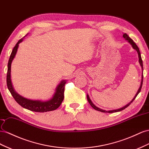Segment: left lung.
Wrapping results in <instances>:
<instances>
[{
    "label": "left lung",
    "mask_w": 149,
    "mask_h": 149,
    "mask_svg": "<svg viewBox=\"0 0 149 149\" xmlns=\"http://www.w3.org/2000/svg\"><path fill=\"white\" fill-rule=\"evenodd\" d=\"M123 37H124L125 40H128V42H129V43L131 44V45L132 46L133 49H135V50H136V51H137V53H138V56H139V63H140V65H141V67H142V80H141V86H140V87H139V90H138V91H137V93H136L135 95L134 96V97L133 98V99L128 104H127L126 105H125V106H124V107H122V108H120V109H116V110H108V111H107V110H102V109H100V108H99V107H96V106L92 102L91 100L90 99V98H89V96H88V95L87 94V100H88V102H89V104H90V105L92 106V107L93 109H94L95 110H98V111H100V112H104V113H113V112H120V111H121V110H123L124 109H125V108H127V107H128V106H129V105H130V104H131L132 102L135 100V99L136 98V97L137 96V95H138L139 93H140V92H141V88H142V83H143V63H142V57H141V52H140V50H139V47H138V46L135 44V42L133 41V40L132 39H130V38L129 37V36H128V35L127 34V33H124V34H123Z\"/></svg>",
    "instance_id": "left-lung-1"
}]
</instances>
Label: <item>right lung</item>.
<instances>
[{
  "mask_svg": "<svg viewBox=\"0 0 149 149\" xmlns=\"http://www.w3.org/2000/svg\"><path fill=\"white\" fill-rule=\"evenodd\" d=\"M22 41L23 39H21L17 42V43L16 44L13 50L12 51L9 60H8L7 74V86L8 91H10L15 100L20 106H22V107L25 109L31 110V111L37 112H45L49 111H52V110H56L61 105L63 100V97H64L63 93H64V88L66 83L65 80H62L61 83L58 85L56 87V92H55L52 98H51L50 100L47 101L33 100L27 99L26 98H24L22 96L20 95L14 91L13 86H12L10 79L11 63L16 55L17 51L19 47V44Z\"/></svg>",
  "mask_w": 149,
  "mask_h": 149,
  "instance_id": "1",
  "label": "right lung"
}]
</instances>
